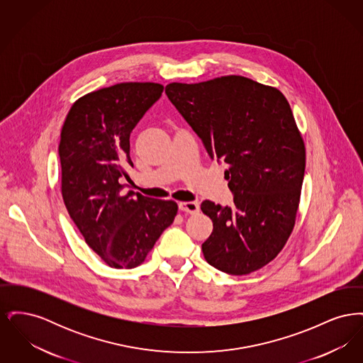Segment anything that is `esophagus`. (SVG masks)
I'll use <instances>...</instances> for the list:
<instances>
[{"mask_svg":"<svg viewBox=\"0 0 363 363\" xmlns=\"http://www.w3.org/2000/svg\"><path fill=\"white\" fill-rule=\"evenodd\" d=\"M178 208H179V211H182V212H185V213H190V215H193V213H196V212H199V203H194V201H184V203H179L178 204Z\"/></svg>","mask_w":363,"mask_h":363,"instance_id":"esophagus-1","label":"esophagus"}]
</instances>
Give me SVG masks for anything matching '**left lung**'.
I'll list each match as a JSON object with an SVG mask.
<instances>
[{
    "label": "left lung",
    "instance_id": "obj_1",
    "mask_svg": "<svg viewBox=\"0 0 363 363\" xmlns=\"http://www.w3.org/2000/svg\"><path fill=\"white\" fill-rule=\"evenodd\" d=\"M166 95L208 155L225 163L231 207L201 203L213 223L204 257L230 275L275 259L289 240L305 175V144L284 95L242 76L172 83Z\"/></svg>",
    "mask_w": 363,
    "mask_h": 363
}]
</instances>
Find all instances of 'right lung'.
<instances>
[{"label":"right lung","instance_id":"add662e5","mask_svg":"<svg viewBox=\"0 0 363 363\" xmlns=\"http://www.w3.org/2000/svg\"><path fill=\"white\" fill-rule=\"evenodd\" d=\"M163 86L121 83L91 92L70 107L58 155L61 190L86 243L113 268H135L172 225L178 206L123 191L133 167L129 138L159 101Z\"/></svg>","mask_w":363,"mask_h":363}]
</instances>
